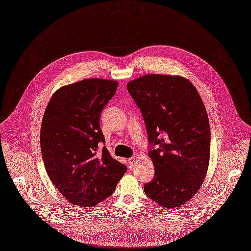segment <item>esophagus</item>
Returning <instances> with one entry per match:
<instances>
[{
    "mask_svg": "<svg viewBox=\"0 0 251 251\" xmlns=\"http://www.w3.org/2000/svg\"><path fill=\"white\" fill-rule=\"evenodd\" d=\"M135 159H136L135 156H133V157H130V158H129V166H130V168H133V167H134Z\"/></svg>",
    "mask_w": 251,
    "mask_h": 251,
    "instance_id": "esophagus-1",
    "label": "esophagus"
}]
</instances>
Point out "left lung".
<instances>
[{"label":"left lung","instance_id":"obj_1","mask_svg":"<svg viewBox=\"0 0 251 251\" xmlns=\"http://www.w3.org/2000/svg\"><path fill=\"white\" fill-rule=\"evenodd\" d=\"M140 108L149 141L159 148L148 154L154 166L146 196L166 208L191 200L206 176L210 128L204 104L193 84L180 75H146L127 84Z\"/></svg>","mask_w":251,"mask_h":251}]
</instances>
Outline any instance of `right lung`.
I'll use <instances>...</instances> for the list:
<instances>
[{"mask_svg": "<svg viewBox=\"0 0 251 251\" xmlns=\"http://www.w3.org/2000/svg\"><path fill=\"white\" fill-rule=\"evenodd\" d=\"M116 80L89 78L63 86L42 119L40 144L47 173L71 203L92 207L114 193L127 167L106 147L99 117L115 96Z\"/></svg>", "mask_w": 251, "mask_h": 251, "instance_id": "right-lung-1", "label": "right lung"}]
</instances>
